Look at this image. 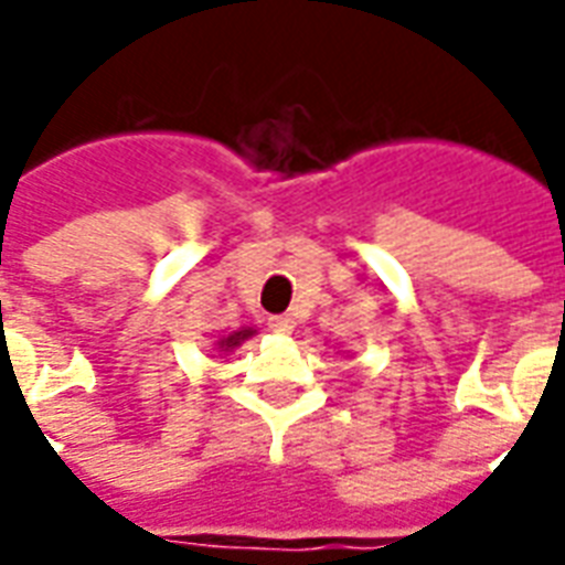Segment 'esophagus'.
I'll return each instance as SVG.
<instances>
[{
    "label": "esophagus",
    "mask_w": 565,
    "mask_h": 565,
    "mask_svg": "<svg viewBox=\"0 0 565 565\" xmlns=\"http://www.w3.org/2000/svg\"><path fill=\"white\" fill-rule=\"evenodd\" d=\"M292 328H296L292 317H269V331L275 334H292Z\"/></svg>",
    "instance_id": "obj_1"
}]
</instances>
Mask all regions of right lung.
Listing matches in <instances>:
<instances>
[{
    "label": "right lung",
    "instance_id": "obj_1",
    "mask_svg": "<svg viewBox=\"0 0 565 565\" xmlns=\"http://www.w3.org/2000/svg\"><path fill=\"white\" fill-rule=\"evenodd\" d=\"M255 334V328H237V331H231L228 337H220V340H216V349H220V354H228L234 352V349H239L246 340H252Z\"/></svg>",
    "mask_w": 565,
    "mask_h": 565
}]
</instances>
